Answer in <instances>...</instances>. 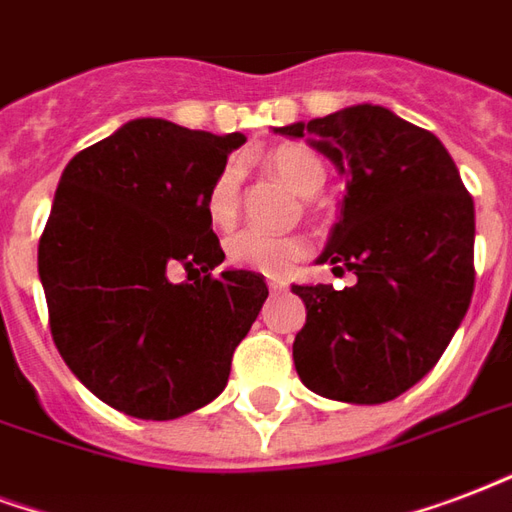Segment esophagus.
Instances as JSON below:
<instances>
[{"mask_svg":"<svg viewBox=\"0 0 512 512\" xmlns=\"http://www.w3.org/2000/svg\"><path fill=\"white\" fill-rule=\"evenodd\" d=\"M267 286H270V291L275 294V291H283V288H286V283H283V280H267Z\"/></svg>","mask_w":512,"mask_h":512,"instance_id":"esophagus-1","label":"esophagus"}]
</instances>
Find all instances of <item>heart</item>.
Masks as SVG:
<instances>
[{
	"mask_svg": "<svg viewBox=\"0 0 512 512\" xmlns=\"http://www.w3.org/2000/svg\"><path fill=\"white\" fill-rule=\"evenodd\" d=\"M267 167L278 175L299 197H313L324 186L326 169L318 153L305 145H283L267 156ZM205 210L215 229H229L240 213V180L237 169L226 167L218 172L213 186L207 191ZM310 245L299 234H264L256 229H242L226 240V261L240 270L261 272L280 278L305 259Z\"/></svg>",
	"mask_w": 512,
	"mask_h": 512,
	"instance_id": "b5f03b06",
	"label": "heart"
}]
</instances>
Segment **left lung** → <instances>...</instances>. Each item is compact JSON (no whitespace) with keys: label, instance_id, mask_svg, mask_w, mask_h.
<instances>
[{"label":"left lung","instance_id":"1","mask_svg":"<svg viewBox=\"0 0 512 512\" xmlns=\"http://www.w3.org/2000/svg\"><path fill=\"white\" fill-rule=\"evenodd\" d=\"M345 175L340 221L321 261L356 286H291L307 307L294 340L302 383L326 399L380 405L440 361L475 291V205L443 142L378 105L310 124Z\"/></svg>","mask_w":512,"mask_h":512}]
</instances>
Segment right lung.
Segmentation results:
<instances>
[{
    "instance_id": "right-lung-1",
    "label": "right lung",
    "mask_w": 512,
    "mask_h": 512,
    "mask_svg": "<svg viewBox=\"0 0 512 512\" xmlns=\"http://www.w3.org/2000/svg\"><path fill=\"white\" fill-rule=\"evenodd\" d=\"M161 118H137L69 161L37 267L61 359L105 405L169 421L224 391L267 283L226 270L207 191L240 148ZM197 274L175 284L171 272Z\"/></svg>"
}]
</instances>
